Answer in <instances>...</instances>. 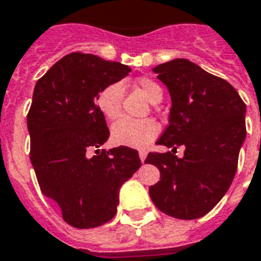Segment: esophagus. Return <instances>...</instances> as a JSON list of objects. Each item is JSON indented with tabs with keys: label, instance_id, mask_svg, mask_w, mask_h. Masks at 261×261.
<instances>
[{
	"label": "esophagus",
	"instance_id": "obj_1",
	"mask_svg": "<svg viewBox=\"0 0 261 261\" xmlns=\"http://www.w3.org/2000/svg\"><path fill=\"white\" fill-rule=\"evenodd\" d=\"M139 159L142 163H145V160H146V151L145 150H139Z\"/></svg>",
	"mask_w": 261,
	"mask_h": 261
}]
</instances>
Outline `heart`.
<instances>
[{"label":"heart","mask_w":261,"mask_h":261,"mask_svg":"<svg viewBox=\"0 0 261 261\" xmlns=\"http://www.w3.org/2000/svg\"><path fill=\"white\" fill-rule=\"evenodd\" d=\"M137 87L142 90L151 102H159L163 98V89L153 80L142 77L137 81ZM123 85L111 83L102 88L96 96L98 111L108 120H115L122 112ZM159 124L151 119L123 118L115 123L111 130V137L116 145L128 147H145L157 137Z\"/></svg>","instance_id":"b5f03b06"}]
</instances>
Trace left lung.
Here are the masks:
<instances>
[{
    "label": "left lung",
    "mask_w": 261,
    "mask_h": 261,
    "mask_svg": "<svg viewBox=\"0 0 261 261\" xmlns=\"http://www.w3.org/2000/svg\"><path fill=\"white\" fill-rule=\"evenodd\" d=\"M169 89V124L157 145L173 153L151 151L145 160L159 168L160 181L149 188L155 207L177 219H196L215 207L234 178L247 135L245 102L230 84L188 59L155 66ZM186 146L178 159L174 151Z\"/></svg>",
    "instance_id": "left-lung-1"
}]
</instances>
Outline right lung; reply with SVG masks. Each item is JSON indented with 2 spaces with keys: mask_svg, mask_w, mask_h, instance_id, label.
Here are the masks:
<instances>
[{
  "mask_svg": "<svg viewBox=\"0 0 261 261\" xmlns=\"http://www.w3.org/2000/svg\"><path fill=\"white\" fill-rule=\"evenodd\" d=\"M130 71L119 62L71 53L35 85L27 115L31 163L42 194L57 202L73 227H97L114 218L120 187L141 167L131 147L98 150L110 130L96 96Z\"/></svg>",
  "mask_w": 261,
  "mask_h": 261,
  "instance_id": "obj_1",
  "label": "right lung"
}]
</instances>
